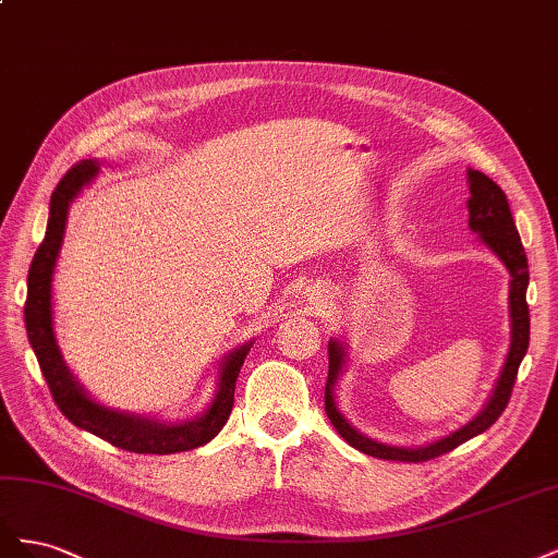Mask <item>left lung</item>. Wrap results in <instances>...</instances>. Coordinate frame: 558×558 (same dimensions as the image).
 <instances>
[{"label": "left lung", "instance_id": "obj_1", "mask_svg": "<svg viewBox=\"0 0 558 558\" xmlns=\"http://www.w3.org/2000/svg\"><path fill=\"white\" fill-rule=\"evenodd\" d=\"M468 185H470V197H468V226L477 234L484 246L492 248L498 260L505 265L510 272V351L505 365L500 369V377L496 381V388L488 396L486 404L482 408L475 418H470L465 426L453 430L440 440H435L424 447H396L377 442L373 437L363 435L361 430L349 424V418L340 412L335 402V388L337 379L342 377L347 367V347L342 340H330L328 342V381H326V414L330 424L337 428L344 440L367 456H375V459L384 461H404V463H421L435 459V456H442L459 445L472 440V437L484 433L496 424V418L505 412L512 396L514 379L519 373V365L529 351V335H531V318H529V305H526V289H529V260L526 251L521 246L519 232L514 226V218L508 205V197L500 191L496 181L488 179L486 174L477 170H468Z\"/></svg>", "mask_w": 558, "mask_h": 558}]
</instances>
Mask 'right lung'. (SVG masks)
Instances as JSON below:
<instances>
[{"instance_id": "1", "label": "right lung", "mask_w": 558, "mask_h": 558, "mask_svg": "<svg viewBox=\"0 0 558 558\" xmlns=\"http://www.w3.org/2000/svg\"><path fill=\"white\" fill-rule=\"evenodd\" d=\"M99 174L97 160H83L74 165L62 177L58 189L50 195V211L46 238L35 253L27 275V302H25V328L27 340L35 349L41 375L53 393V400L60 412L81 430H88L113 447H121L134 453H177L197 449L211 442L221 433L232 412L234 402V381L240 377L246 353L253 347V340L232 349L218 367L216 393L209 408L185 421H160L156 416L134 414L107 408V404L90 398L72 369L66 367L60 347L56 342L53 330V302H50V283H53V269L60 256V246L64 238L66 214L72 202Z\"/></svg>"}]
</instances>
